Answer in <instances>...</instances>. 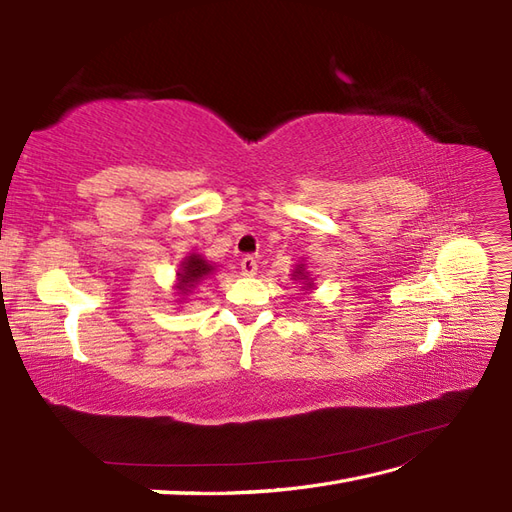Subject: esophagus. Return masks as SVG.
I'll use <instances>...</instances> for the list:
<instances>
[{
    "label": "esophagus",
    "instance_id": "1",
    "mask_svg": "<svg viewBox=\"0 0 512 512\" xmlns=\"http://www.w3.org/2000/svg\"><path fill=\"white\" fill-rule=\"evenodd\" d=\"M242 275L244 277H253V275H257V262H255V257H244L242 259Z\"/></svg>",
    "mask_w": 512,
    "mask_h": 512
}]
</instances>
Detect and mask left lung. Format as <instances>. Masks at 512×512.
I'll return each mask as SVG.
<instances>
[{"label":"left lung","instance_id":"left-lung-1","mask_svg":"<svg viewBox=\"0 0 512 512\" xmlns=\"http://www.w3.org/2000/svg\"><path fill=\"white\" fill-rule=\"evenodd\" d=\"M292 279L301 281L303 290H306V292H312V290H314V277H310L308 266L303 264V262H301V264H295V270H292Z\"/></svg>","mask_w":512,"mask_h":512}]
</instances>
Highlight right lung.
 Masks as SVG:
<instances>
[{
  "instance_id": "add662e5",
  "label": "right lung",
  "mask_w": 512,
  "mask_h": 512,
  "mask_svg": "<svg viewBox=\"0 0 512 512\" xmlns=\"http://www.w3.org/2000/svg\"><path fill=\"white\" fill-rule=\"evenodd\" d=\"M215 270H217L215 264L198 253H189L187 257H182L178 273H176V284H173V288L178 290L176 292V295L180 297L178 301L189 299L191 292L198 288L206 277L213 275Z\"/></svg>"
}]
</instances>
